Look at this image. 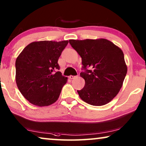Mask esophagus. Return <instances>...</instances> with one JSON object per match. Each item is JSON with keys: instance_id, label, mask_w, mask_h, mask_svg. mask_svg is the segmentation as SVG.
Here are the masks:
<instances>
[{"instance_id": "esophagus-1", "label": "esophagus", "mask_w": 146, "mask_h": 146, "mask_svg": "<svg viewBox=\"0 0 146 146\" xmlns=\"http://www.w3.org/2000/svg\"><path fill=\"white\" fill-rule=\"evenodd\" d=\"M75 76H73V75H70V76H69V79H74V78H75Z\"/></svg>"}]
</instances>
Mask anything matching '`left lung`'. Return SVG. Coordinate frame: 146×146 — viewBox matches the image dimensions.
Returning a JSON list of instances; mask_svg holds the SVG:
<instances>
[{"instance_id":"8db88e82","label":"left lung","mask_w":146,"mask_h":146,"mask_svg":"<svg viewBox=\"0 0 146 146\" xmlns=\"http://www.w3.org/2000/svg\"><path fill=\"white\" fill-rule=\"evenodd\" d=\"M69 42L81 57L85 70L80 73L85 81L83 89L77 91L80 98L93 106L108 103L119 93L127 73L122 50L103 38Z\"/></svg>"}]
</instances>
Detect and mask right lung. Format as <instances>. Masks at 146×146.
I'll return each mask as SVG.
<instances>
[{
	"mask_svg": "<svg viewBox=\"0 0 146 146\" xmlns=\"http://www.w3.org/2000/svg\"><path fill=\"white\" fill-rule=\"evenodd\" d=\"M68 41H39L28 44L16 60V83L24 97L38 106L51 105L58 99L67 77L57 63Z\"/></svg>",
	"mask_w": 146,
	"mask_h": 146,
	"instance_id": "right-lung-1",
	"label": "right lung"
}]
</instances>
